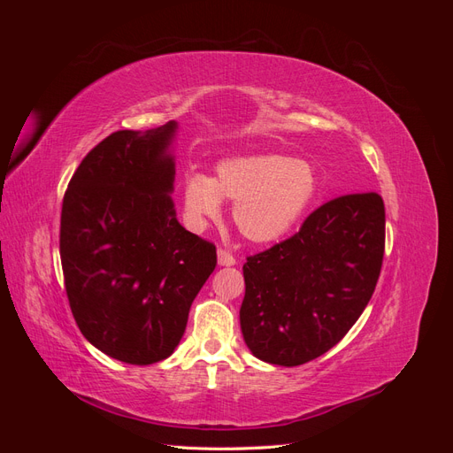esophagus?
<instances>
[{"label":"esophagus","mask_w":453,"mask_h":453,"mask_svg":"<svg viewBox=\"0 0 453 453\" xmlns=\"http://www.w3.org/2000/svg\"><path fill=\"white\" fill-rule=\"evenodd\" d=\"M217 260H219V265H221V266H234L236 265L234 255H232L226 250H219L217 251Z\"/></svg>","instance_id":"esophagus-1"}]
</instances>
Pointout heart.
Returning a JSON list of instances; mask_svg holds the SVG:
<instances>
[{
  "instance_id": "heart-1",
  "label": "heart",
  "mask_w": 453,
  "mask_h": 453,
  "mask_svg": "<svg viewBox=\"0 0 453 453\" xmlns=\"http://www.w3.org/2000/svg\"><path fill=\"white\" fill-rule=\"evenodd\" d=\"M318 177L306 160L283 155H243L217 164L215 177L190 173L183 187L188 219L202 225L234 202L232 219L242 234L258 243L281 238L308 208Z\"/></svg>"
}]
</instances>
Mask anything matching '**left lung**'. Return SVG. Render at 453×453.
Listing matches in <instances>:
<instances>
[{
  "instance_id": "1",
  "label": "left lung",
  "mask_w": 453,
  "mask_h": 453,
  "mask_svg": "<svg viewBox=\"0 0 453 453\" xmlns=\"http://www.w3.org/2000/svg\"><path fill=\"white\" fill-rule=\"evenodd\" d=\"M383 250V200L357 193L328 200L295 236L248 257L240 325L255 357L298 366L334 348L376 289Z\"/></svg>"
}]
</instances>
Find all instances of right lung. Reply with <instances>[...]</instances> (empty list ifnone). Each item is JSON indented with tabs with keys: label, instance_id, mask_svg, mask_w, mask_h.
I'll return each mask as SVG.
<instances>
[{
	"label": "right lung",
	"instance_id": "right-lung-1",
	"mask_svg": "<svg viewBox=\"0 0 453 453\" xmlns=\"http://www.w3.org/2000/svg\"><path fill=\"white\" fill-rule=\"evenodd\" d=\"M175 120L107 135L79 164L62 202L60 258L81 333L109 357H170L217 265L215 245L175 217Z\"/></svg>",
	"mask_w": 453,
	"mask_h": 453
}]
</instances>
